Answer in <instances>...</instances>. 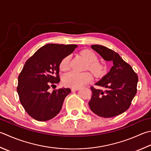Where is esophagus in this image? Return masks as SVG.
<instances>
[{
  "instance_id": "esophagus-1",
  "label": "esophagus",
  "mask_w": 151,
  "mask_h": 151,
  "mask_svg": "<svg viewBox=\"0 0 151 151\" xmlns=\"http://www.w3.org/2000/svg\"><path fill=\"white\" fill-rule=\"evenodd\" d=\"M80 89V88H72L71 90L72 91H77Z\"/></svg>"
}]
</instances>
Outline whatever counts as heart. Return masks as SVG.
Segmentation results:
<instances>
[{
    "label": "heart",
    "instance_id": "heart-1",
    "mask_svg": "<svg viewBox=\"0 0 151 151\" xmlns=\"http://www.w3.org/2000/svg\"><path fill=\"white\" fill-rule=\"evenodd\" d=\"M81 55L88 62V68L94 76H101L105 72V67L97 61L98 58L93 51L84 50L81 52ZM69 56H66L60 62V68L63 71H66L69 68ZM92 76L89 73L70 72L64 75L63 78V84L67 86L78 88L89 82Z\"/></svg>",
    "mask_w": 151,
    "mask_h": 151
}]
</instances>
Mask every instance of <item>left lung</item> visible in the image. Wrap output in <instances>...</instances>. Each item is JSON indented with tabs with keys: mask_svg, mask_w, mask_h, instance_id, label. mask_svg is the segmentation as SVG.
I'll list each match as a JSON object with an SVG mask.
<instances>
[{
	"mask_svg": "<svg viewBox=\"0 0 151 151\" xmlns=\"http://www.w3.org/2000/svg\"><path fill=\"white\" fill-rule=\"evenodd\" d=\"M91 48L105 60L111 61L113 66L96 84L105 88V90L90 87L92 96L88 104L91 111L99 116H116L130 107L137 90V75L116 52L97 44L91 45Z\"/></svg>",
	"mask_w": 151,
	"mask_h": 151,
	"instance_id": "left-lung-1",
	"label": "left lung"
}]
</instances>
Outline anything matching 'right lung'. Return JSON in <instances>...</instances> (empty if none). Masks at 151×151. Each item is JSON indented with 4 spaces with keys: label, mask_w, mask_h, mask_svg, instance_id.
I'll return each mask as SVG.
<instances>
[{
    "label": "right lung",
    "mask_w": 151,
    "mask_h": 151,
    "mask_svg": "<svg viewBox=\"0 0 151 151\" xmlns=\"http://www.w3.org/2000/svg\"><path fill=\"white\" fill-rule=\"evenodd\" d=\"M77 46L48 44L41 47L25 62L18 76L17 91L25 111L32 119L47 121L61 111L70 88L49 89L60 82V64Z\"/></svg>",
    "instance_id": "add662e5"
}]
</instances>
